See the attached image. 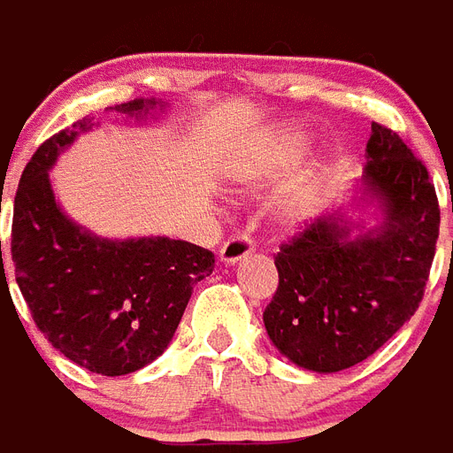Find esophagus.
I'll return each mask as SVG.
<instances>
[{
    "label": "esophagus",
    "instance_id": "34e87169",
    "mask_svg": "<svg viewBox=\"0 0 453 453\" xmlns=\"http://www.w3.org/2000/svg\"><path fill=\"white\" fill-rule=\"evenodd\" d=\"M249 253H253V242L249 236L239 234V236H234L229 242H224V246L219 249V261L226 263V265H234L236 261L246 258Z\"/></svg>",
    "mask_w": 453,
    "mask_h": 453
}]
</instances>
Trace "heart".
I'll list each match as a JSON object with an SVG mask.
<instances>
[{
    "label": "heart",
    "instance_id": "heart-1",
    "mask_svg": "<svg viewBox=\"0 0 453 453\" xmlns=\"http://www.w3.org/2000/svg\"><path fill=\"white\" fill-rule=\"evenodd\" d=\"M307 150V136L300 129H288L278 134L263 146L243 168V180L246 182H263L273 180L278 175H283L293 168L297 160L303 158ZM324 180L322 165H307V168L297 170L290 180L285 182L283 192L278 197L275 210L283 217L288 224H297L310 217L319 188Z\"/></svg>",
    "mask_w": 453,
    "mask_h": 453
}]
</instances>
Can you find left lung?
Returning <instances> with one entry per match:
<instances>
[{"label": "left lung", "instance_id": "obj_1", "mask_svg": "<svg viewBox=\"0 0 453 453\" xmlns=\"http://www.w3.org/2000/svg\"><path fill=\"white\" fill-rule=\"evenodd\" d=\"M365 158L361 202H375L383 221L354 234L342 211L322 214L275 256L278 290L263 324L285 358L314 373L351 368L386 344L417 312L437 251L439 202L425 163L375 121Z\"/></svg>", "mask_w": 453, "mask_h": 453}]
</instances>
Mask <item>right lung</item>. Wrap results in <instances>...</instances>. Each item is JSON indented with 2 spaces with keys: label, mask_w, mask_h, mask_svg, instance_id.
Wrapping results in <instances>:
<instances>
[{
  "label": "right lung",
  "mask_w": 453,
  "mask_h": 453,
  "mask_svg": "<svg viewBox=\"0 0 453 453\" xmlns=\"http://www.w3.org/2000/svg\"><path fill=\"white\" fill-rule=\"evenodd\" d=\"M156 107L165 102L134 99L114 109L146 119ZM89 129L92 119H82L27 163L14 197L12 261L34 322L60 354L92 373L127 375L168 349L192 288L214 271V253L168 236L102 239L70 219L48 170Z\"/></svg>",
  "instance_id": "add662e5"
}]
</instances>
